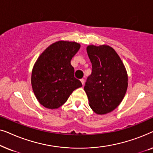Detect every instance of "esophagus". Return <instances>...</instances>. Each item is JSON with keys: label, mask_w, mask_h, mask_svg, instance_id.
I'll return each instance as SVG.
<instances>
[{"label": "esophagus", "mask_w": 153, "mask_h": 153, "mask_svg": "<svg viewBox=\"0 0 153 153\" xmlns=\"http://www.w3.org/2000/svg\"><path fill=\"white\" fill-rule=\"evenodd\" d=\"M81 83H82V85H84V79H81Z\"/></svg>", "instance_id": "esophagus-1"}]
</instances>
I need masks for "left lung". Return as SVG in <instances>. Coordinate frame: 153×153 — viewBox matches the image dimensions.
<instances>
[{"instance_id":"left-lung-1","label":"left lung","mask_w":153,"mask_h":153,"mask_svg":"<svg viewBox=\"0 0 153 153\" xmlns=\"http://www.w3.org/2000/svg\"><path fill=\"white\" fill-rule=\"evenodd\" d=\"M86 51L93 68L84 86L89 106L95 114H106L118 107L125 97L128 85L127 70L110 46L89 45Z\"/></svg>"}]
</instances>
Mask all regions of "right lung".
Segmentation results:
<instances>
[{
  "label": "right lung",
  "mask_w": 153,
  "mask_h": 153,
  "mask_svg": "<svg viewBox=\"0 0 153 153\" xmlns=\"http://www.w3.org/2000/svg\"><path fill=\"white\" fill-rule=\"evenodd\" d=\"M75 42L58 41L49 46L33 68L31 85L39 104L56 109L65 103L72 92L82 86L74 77L71 60L80 49Z\"/></svg>",
  "instance_id": "1"
}]
</instances>
